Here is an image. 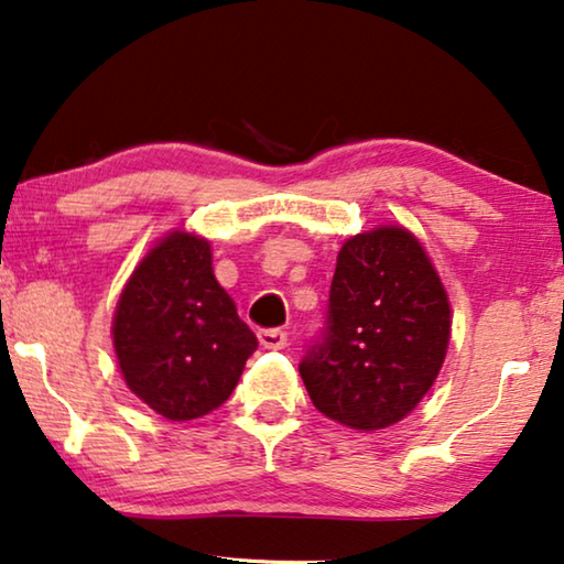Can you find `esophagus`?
<instances>
[{"label":"esophagus","mask_w":564,"mask_h":564,"mask_svg":"<svg viewBox=\"0 0 564 564\" xmlns=\"http://www.w3.org/2000/svg\"><path fill=\"white\" fill-rule=\"evenodd\" d=\"M258 341H261L263 348H275L279 351V348H285V344H289V334L281 328H263L258 330Z\"/></svg>","instance_id":"esophagus-1"}]
</instances>
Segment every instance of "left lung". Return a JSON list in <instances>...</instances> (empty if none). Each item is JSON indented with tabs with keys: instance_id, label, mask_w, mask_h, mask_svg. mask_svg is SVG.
Segmentation results:
<instances>
[{
	"instance_id": "obj_1",
	"label": "left lung",
	"mask_w": 564,
	"mask_h": 564,
	"mask_svg": "<svg viewBox=\"0 0 564 564\" xmlns=\"http://www.w3.org/2000/svg\"><path fill=\"white\" fill-rule=\"evenodd\" d=\"M449 334V299L422 243L383 226L338 250L326 326L299 371L321 414L373 432L401 422L432 389Z\"/></svg>"
}]
</instances>
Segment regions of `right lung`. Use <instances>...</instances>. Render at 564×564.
I'll use <instances>...</instances> for the list:
<instances>
[{"label":"right lung","mask_w":564,"mask_h":564,"mask_svg":"<svg viewBox=\"0 0 564 564\" xmlns=\"http://www.w3.org/2000/svg\"><path fill=\"white\" fill-rule=\"evenodd\" d=\"M210 258L208 240L173 230L132 271L115 308L124 383L170 422L218 409L258 348Z\"/></svg>","instance_id":"right-lung-1"}]
</instances>
